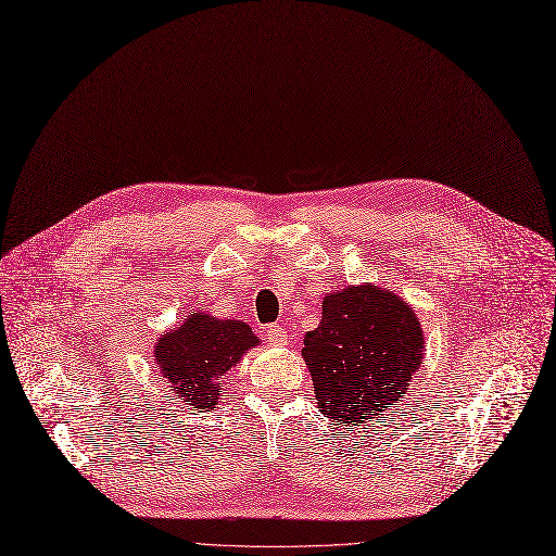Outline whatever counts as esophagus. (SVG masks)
Wrapping results in <instances>:
<instances>
[{
  "instance_id": "obj_1",
  "label": "esophagus",
  "mask_w": 556,
  "mask_h": 556,
  "mask_svg": "<svg viewBox=\"0 0 556 556\" xmlns=\"http://www.w3.org/2000/svg\"><path fill=\"white\" fill-rule=\"evenodd\" d=\"M265 338L269 340V345H287V331L280 325H267Z\"/></svg>"
}]
</instances>
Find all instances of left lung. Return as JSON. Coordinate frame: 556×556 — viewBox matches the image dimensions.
I'll return each mask as SVG.
<instances>
[{"instance_id": "8db88e82", "label": "left lung", "mask_w": 556, "mask_h": 556, "mask_svg": "<svg viewBox=\"0 0 556 556\" xmlns=\"http://www.w3.org/2000/svg\"><path fill=\"white\" fill-rule=\"evenodd\" d=\"M422 350V327L401 295L371 282L327 293L303 348L318 409L338 425L378 420L407 392Z\"/></svg>"}]
</instances>
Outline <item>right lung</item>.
I'll return each instance as SVG.
<instances>
[{"instance_id":"1","label":"right lung","mask_w":556,"mask_h":556,"mask_svg":"<svg viewBox=\"0 0 556 556\" xmlns=\"http://www.w3.org/2000/svg\"><path fill=\"white\" fill-rule=\"evenodd\" d=\"M258 343L247 323L198 312L157 338L155 363L185 405L208 412L220 401L227 371Z\"/></svg>"}]
</instances>
